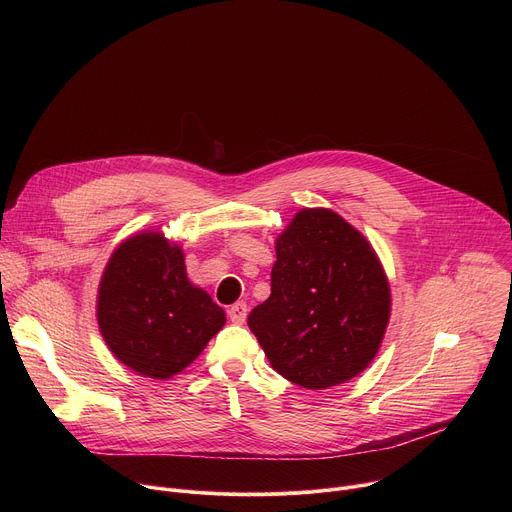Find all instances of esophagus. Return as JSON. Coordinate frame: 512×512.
Here are the masks:
<instances>
[{"instance_id": "esophagus-1", "label": "esophagus", "mask_w": 512, "mask_h": 512, "mask_svg": "<svg viewBox=\"0 0 512 512\" xmlns=\"http://www.w3.org/2000/svg\"><path fill=\"white\" fill-rule=\"evenodd\" d=\"M247 314H249V308H247L245 302H237V304H233V306L229 308V318H231V322H235V324H243V322L247 320Z\"/></svg>"}]
</instances>
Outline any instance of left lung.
<instances>
[{
	"label": "left lung",
	"instance_id": "obj_1",
	"mask_svg": "<svg viewBox=\"0 0 512 512\" xmlns=\"http://www.w3.org/2000/svg\"><path fill=\"white\" fill-rule=\"evenodd\" d=\"M275 253L271 296L247 318L271 367L306 389L362 373L391 312L389 281L369 241L336 212L306 208Z\"/></svg>",
	"mask_w": 512,
	"mask_h": 512
}]
</instances>
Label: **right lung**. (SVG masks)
<instances>
[{
    "label": "right lung",
    "mask_w": 512,
    "mask_h": 512,
    "mask_svg": "<svg viewBox=\"0 0 512 512\" xmlns=\"http://www.w3.org/2000/svg\"><path fill=\"white\" fill-rule=\"evenodd\" d=\"M97 318L111 352L143 377L170 379L225 326V312L186 277L182 249L158 233L121 243L109 259Z\"/></svg>",
    "instance_id": "obj_1"
}]
</instances>
